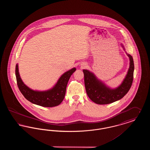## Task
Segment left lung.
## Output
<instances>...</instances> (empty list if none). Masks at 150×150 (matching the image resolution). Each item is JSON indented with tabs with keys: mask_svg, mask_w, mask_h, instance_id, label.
I'll use <instances>...</instances> for the list:
<instances>
[{
	"mask_svg": "<svg viewBox=\"0 0 150 150\" xmlns=\"http://www.w3.org/2000/svg\"><path fill=\"white\" fill-rule=\"evenodd\" d=\"M121 45L124 50L123 45ZM127 54L130 60L128 71L122 83L115 89H111L106 86L92 72L83 70L86 92L89 98L94 103L98 105L111 103L120 100L128 92L133 83L134 66L132 56Z\"/></svg>",
	"mask_w": 150,
	"mask_h": 150,
	"instance_id": "8db88e82",
	"label": "left lung"
}]
</instances>
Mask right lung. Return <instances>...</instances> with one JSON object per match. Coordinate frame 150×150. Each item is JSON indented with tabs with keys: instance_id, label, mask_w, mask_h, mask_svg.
I'll return each mask as SVG.
<instances>
[{
	"instance_id": "1",
	"label": "right lung",
	"mask_w": 150,
	"mask_h": 150,
	"mask_svg": "<svg viewBox=\"0 0 150 150\" xmlns=\"http://www.w3.org/2000/svg\"><path fill=\"white\" fill-rule=\"evenodd\" d=\"M76 68L64 72L52 89L45 91H37L30 89L22 81L18 71V65L16 66V76L18 87L23 96L32 103L43 107H52L59 105L64 99L66 86Z\"/></svg>"
}]
</instances>
